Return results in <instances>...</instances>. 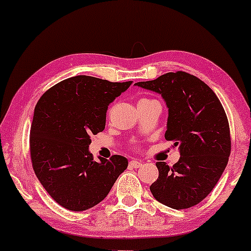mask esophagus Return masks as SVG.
Wrapping results in <instances>:
<instances>
[{
	"instance_id": "1",
	"label": "esophagus",
	"mask_w": 251,
	"mask_h": 251,
	"mask_svg": "<svg viewBox=\"0 0 251 251\" xmlns=\"http://www.w3.org/2000/svg\"><path fill=\"white\" fill-rule=\"evenodd\" d=\"M142 165H143V162H140V160H131V162H129V166H132V168H135V169L140 168Z\"/></svg>"
}]
</instances>
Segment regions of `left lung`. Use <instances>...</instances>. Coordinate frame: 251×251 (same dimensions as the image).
I'll use <instances>...</instances> for the list:
<instances>
[{
    "label": "left lung",
    "mask_w": 251,
    "mask_h": 251,
    "mask_svg": "<svg viewBox=\"0 0 251 251\" xmlns=\"http://www.w3.org/2000/svg\"><path fill=\"white\" fill-rule=\"evenodd\" d=\"M160 94L169 109L165 139L179 145L174 166L157 162L158 179L150 186L159 203L172 209L197 205L220 180L231 151L229 123L211 88L185 72L137 82Z\"/></svg>",
    "instance_id": "obj_1"
}]
</instances>
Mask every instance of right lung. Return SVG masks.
I'll return each mask as SVG.
<instances>
[{
  "label": "right lung",
  "mask_w": 251,
  "mask_h": 251,
  "mask_svg": "<svg viewBox=\"0 0 251 251\" xmlns=\"http://www.w3.org/2000/svg\"><path fill=\"white\" fill-rule=\"evenodd\" d=\"M132 81L76 75L56 83L37 101L30 128L33 169L46 191L65 209L83 211L111 191L128 160H93L91 135L105 129L109 103Z\"/></svg>",
  "instance_id": "obj_1"
}]
</instances>
